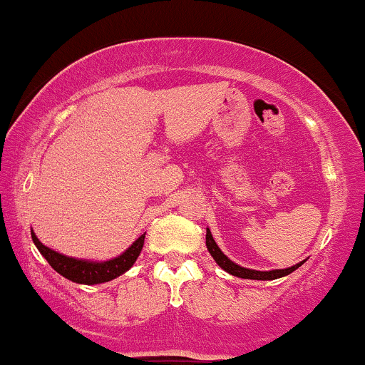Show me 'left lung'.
<instances>
[{"label": "left lung", "mask_w": 365, "mask_h": 365, "mask_svg": "<svg viewBox=\"0 0 365 365\" xmlns=\"http://www.w3.org/2000/svg\"><path fill=\"white\" fill-rule=\"evenodd\" d=\"M207 247H208L210 255L213 256V259L218 263V267L224 268L227 273H230V275L239 277V278H250V280H275V278L285 277V275H289V273L295 272V269H297L304 263L302 261V263L294 264V267H290V268L272 269V272H256V269L242 268V267H239V264L232 263V261L227 258L224 252L220 251V247H218L217 242L213 241L212 232H210V230H207Z\"/></svg>", "instance_id": "8db88e82"}]
</instances>
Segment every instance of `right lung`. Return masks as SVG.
Instances as JSON below:
<instances>
[{
    "label": "right lung",
    "instance_id": "add662e5",
    "mask_svg": "<svg viewBox=\"0 0 365 365\" xmlns=\"http://www.w3.org/2000/svg\"><path fill=\"white\" fill-rule=\"evenodd\" d=\"M32 241L37 246V250L41 251V255L47 259V263L53 267L59 275H63L68 280L76 282V284H85V285H96V284H104V282L113 280V278L123 275L124 272H128L133 267L136 258L140 256L141 247H143L145 234L140 235L135 242L128 247L118 258L104 261V263H90V261L83 259H75L68 258V256L59 255L49 247H46L36 234L32 232Z\"/></svg>",
    "mask_w": 365,
    "mask_h": 365
}]
</instances>
